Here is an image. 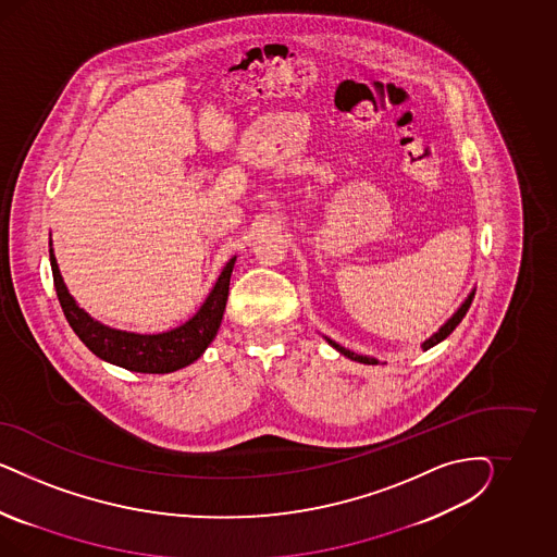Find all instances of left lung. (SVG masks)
<instances>
[{"mask_svg":"<svg viewBox=\"0 0 557 557\" xmlns=\"http://www.w3.org/2000/svg\"><path fill=\"white\" fill-rule=\"evenodd\" d=\"M473 294L475 292H470V296L463 300V304L457 308L456 314L449 319V321L445 322L441 329H438L437 333L433 335V337L426 338L424 343H422V351H426V349H431V347H435L437 343H441L443 338L449 337L451 333H454V329H456L457 324L461 322V319L466 317V312L470 310V304H472L473 300ZM329 341V345L331 347H335L337 349L338 354L345 355V357H349V359H354V361H359V363H368V366H377V359L375 357H370V355H357L355 351H349V349H345L343 345H338V343H335L333 338H326Z\"/></svg>","mask_w":557,"mask_h":557,"instance_id":"8db88e82","label":"left lung"}]
</instances>
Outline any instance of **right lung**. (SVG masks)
Instances as JSON below:
<instances>
[{"label": "right lung", "instance_id": "obj_1", "mask_svg": "<svg viewBox=\"0 0 557 557\" xmlns=\"http://www.w3.org/2000/svg\"><path fill=\"white\" fill-rule=\"evenodd\" d=\"M49 253H51L54 289H57L61 308L65 312V319L75 331V335L84 341L85 347L108 363H114L124 370L138 371V373H169V371L182 370L189 363H194L219 333L222 314L228 300L231 273L235 268L236 257L224 265L206 302L189 321L168 333L138 335V333L110 329L101 322L94 321L69 294L52 253V245Z\"/></svg>", "mask_w": 557, "mask_h": 557}]
</instances>
